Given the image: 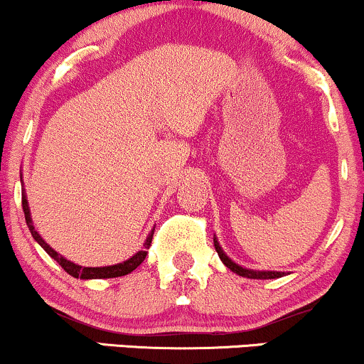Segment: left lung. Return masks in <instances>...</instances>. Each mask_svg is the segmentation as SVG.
<instances>
[{
	"mask_svg": "<svg viewBox=\"0 0 364 364\" xmlns=\"http://www.w3.org/2000/svg\"><path fill=\"white\" fill-rule=\"evenodd\" d=\"M214 246H215V252L217 255L220 257V260H223V263L228 269H231L232 272L241 275V277H248V279H277V277H282L284 272H274V270H252V269H243L241 265H237V263H235L231 260V258L228 257L223 252V248H220L219 241L215 240L214 237Z\"/></svg>",
	"mask_w": 364,
	"mask_h": 364,
	"instance_id": "8db88e82",
	"label": "left lung"
}]
</instances>
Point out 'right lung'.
I'll return each mask as SVG.
<instances>
[{
	"label": "right lung",
	"instance_id": "1",
	"mask_svg": "<svg viewBox=\"0 0 364 364\" xmlns=\"http://www.w3.org/2000/svg\"><path fill=\"white\" fill-rule=\"evenodd\" d=\"M20 181H22V176H20ZM22 207H23V214H25V223H27L28 229H31L34 240L41 246H43L44 252L48 253L49 257L54 258V260L60 263L63 269H65V272H68L75 279H78V277L80 279H111V277H121V275H127L129 272H133V270H135L136 267H139L140 263L145 260V257H147V250L150 248V243H152L154 231L150 232V235L147 236V240H145L144 248L133 255L132 258H128L127 262L116 263V265H109V267H82V265H77V263L66 260V258L61 257L60 253L54 252L51 246L46 243L43 237L39 236V232L36 231L34 224H32L31 210H28V202H27V196H25V190L22 191Z\"/></svg>",
	"mask_w": 364,
	"mask_h": 364
}]
</instances>
